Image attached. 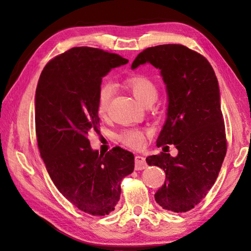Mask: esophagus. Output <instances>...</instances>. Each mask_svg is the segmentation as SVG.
<instances>
[{
  "label": "esophagus",
  "mask_w": 251,
  "mask_h": 251,
  "mask_svg": "<svg viewBox=\"0 0 251 251\" xmlns=\"http://www.w3.org/2000/svg\"><path fill=\"white\" fill-rule=\"evenodd\" d=\"M147 162H146V158L141 156V155H136L135 157V169L136 170H142L147 168Z\"/></svg>",
  "instance_id": "1"
}]
</instances>
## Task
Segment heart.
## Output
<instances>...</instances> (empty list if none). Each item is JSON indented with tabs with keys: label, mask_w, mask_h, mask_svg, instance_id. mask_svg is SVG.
<instances>
[{
	"label": "heart",
	"mask_w": 251,
	"mask_h": 251,
	"mask_svg": "<svg viewBox=\"0 0 251 251\" xmlns=\"http://www.w3.org/2000/svg\"><path fill=\"white\" fill-rule=\"evenodd\" d=\"M126 85L135 95V97L146 104L148 101H155L157 97V87L150 78L143 75H132L127 77ZM115 92V85L106 81L100 85L97 97V110L100 116H104L108 111L110 101L113 97ZM117 139L124 146H127L132 149H141L145 145V134L143 131L137 128H129L121 131Z\"/></svg>",
	"instance_id": "heart-1"
}]
</instances>
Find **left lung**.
Here are the masks:
<instances>
[{"label": "left lung", "mask_w": 251, "mask_h": 251, "mask_svg": "<svg viewBox=\"0 0 251 251\" xmlns=\"http://www.w3.org/2000/svg\"><path fill=\"white\" fill-rule=\"evenodd\" d=\"M147 62L161 70L168 96L167 119L156 146L174 145L178 150L175 157L165 151L147 157L150 166L166 174L154 197L164 209L185 212L214 185L226 153L219 85L206 58L183 45L149 47L131 69Z\"/></svg>", "instance_id": "left-lung-1"}]
</instances>
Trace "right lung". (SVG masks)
I'll use <instances>...</instances> for the list:
<instances>
[{
	"instance_id": "add662e5",
	"label": "right lung",
	"mask_w": 251,
	"mask_h": 251,
	"mask_svg": "<svg viewBox=\"0 0 251 251\" xmlns=\"http://www.w3.org/2000/svg\"><path fill=\"white\" fill-rule=\"evenodd\" d=\"M128 60L93 47H73L42 71L35 92L37 146L58 191L79 210L109 215L120 201L123 178L134 172V154L116 147L104 155L90 148L97 131L102 77Z\"/></svg>"
}]
</instances>
